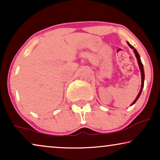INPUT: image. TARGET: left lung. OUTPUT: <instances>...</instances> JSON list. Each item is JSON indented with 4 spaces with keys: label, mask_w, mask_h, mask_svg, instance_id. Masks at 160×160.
Returning a JSON list of instances; mask_svg holds the SVG:
<instances>
[{
    "label": "left lung",
    "mask_w": 160,
    "mask_h": 160,
    "mask_svg": "<svg viewBox=\"0 0 160 160\" xmlns=\"http://www.w3.org/2000/svg\"><path fill=\"white\" fill-rule=\"evenodd\" d=\"M127 43H128V46H130V47L131 48V49H133V52H134V53H135V57H136V58H137L138 63V65H139V68H140V70H141V89H140V92H139L138 95V96H137V98H135V100H134V101H133L132 103L131 104V106H132V105H133V104H135V102L137 101L139 97H140V95H141V94L142 89H143V86H144V78H145V74H144V69H143V64H142V62H141V58H140V55H139L138 52H137V50L135 49V48L133 47L131 45L130 43L128 42V41H127Z\"/></svg>",
    "instance_id": "left-lung-1"
}]
</instances>
